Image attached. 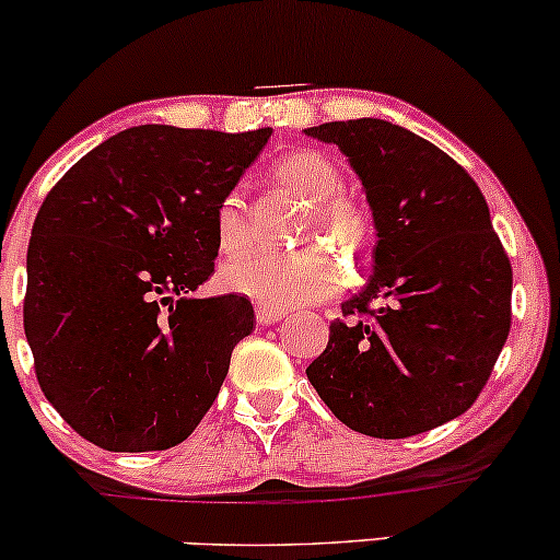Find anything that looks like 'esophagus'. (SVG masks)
Masks as SVG:
<instances>
[{"label":"esophagus","instance_id":"esophagus-1","mask_svg":"<svg viewBox=\"0 0 560 560\" xmlns=\"http://www.w3.org/2000/svg\"><path fill=\"white\" fill-rule=\"evenodd\" d=\"M287 313L281 311V307H271V305H258L255 307V320H258L260 326H271V324H279L281 318H284Z\"/></svg>","mask_w":560,"mask_h":560}]
</instances>
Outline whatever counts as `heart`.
<instances>
[{
	"instance_id": "heart-1",
	"label": "heart",
	"mask_w": 560,
	"mask_h": 560,
	"mask_svg": "<svg viewBox=\"0 0 560 560\" xmlns=\"http://www.w3.org/2000/svg\"><path fill=\"white\" fill-rule=\"evenodd\" d=\"M276 186L305 202L294 226L298 242L329 243L361 260L374 242V215L369 205L342 186L337 163L316 150H292L271 165ZM215 244L221 253H240L249 242L244 199L226 195L215 208ZM345 266L329 248L305 247L300 253H247L218 268V284L260 305L292 307L320 302L345 287Z\"/></svg>"
}]
</instances>
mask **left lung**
I'll list each match as a JSON object with an SVG mask.
<instances>
[{"label": "left lung", "instance_id": "1", "mask_svg": "<svg viewBox=\"0 0 560 560\" xmlns=\"http://www.w3.org/2000/svg\"><path fill=\"white\" fill-rule=\"evenodd\" d=\"M350 158L374 210V276L307 378L339 421L402 440L477 402L511 331L513 271L477 182L378 118L305 128Z\"/></svg>", "mask_w": 560, "mask_h": 560}]
</instances>
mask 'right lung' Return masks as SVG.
<instances>
[{"label":"right lung","mask_w":560,"mask_h":560,"mask_svg":"<svg viewBox=\"0 0 560 560\" xmlns=\"http://www.w3.org/2000/svg\"><path fill=\"white\" fill-rule=\"evenodd\" d=\"M271 133L126 128L42 202L25 339L44 397L83 440L168 450L210 410L255 313L240 294L189 292L215 268V208Z\"/></svg>","instance_id":"add662e5"}]
</instances>
